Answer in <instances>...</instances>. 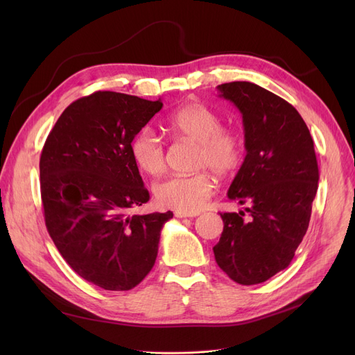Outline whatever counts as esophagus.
Instances as JSON below:
<instances>
[{
  "instance_id": "34e87169",
  "label": "esophagus",
  "mask_w": 355,
  "mask_h": 355,
  "mask_svg": "<svg viewBox=\"0 0 355 355\" xmlns=\"http://www.w3.org/2000/svg\"><path fill=\"white\" fill-rule=\"evenodd\" d=\"M196 216H198V214H189V213H181V211H175V217H180V218H182V217H196Z\"/></svg>"
}]
</instances>
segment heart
<instances>
[{
    "instance_id": "b5f03b06",
    "label": "heart",
    "mask_w": 355,
    "mask_h": 355,
    "mask_svg": "<svg viewBox=\"0 0 355 355\" xmlns=\"http://www.w3.org/2000/svg\"><path fill=\"white\" fill-rule=\"evenodd\" d=\"M171 135L197 145L196 168H209L218 177L232 175L245 157V144L233 129L223 128L221 118L193 102L174 110L162 122ZM130 154L139 170L158 175L165 170V148L151 129H142L130 142ZM214 191L210 174L202 170L190 175H173L154 189L159 206L181 213H196L206 206Z\"/></svg>"
}]
</instances>
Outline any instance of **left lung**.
<instances>
[{
    "label": "left lung",
    "instance_id": "obj_1",
    "mask_svg": "<svg viewBox=\"0 0 355 355\" xmlns=\"http://www.w3.org/2000/svg\"><path fill=\"white\" fill-rule=\"evenodd\" d=\"M217 89L243 118L248 154L227 196L248 204L249 217L241 210L220 213L225 227L213 252L232 281L256 285L288 268L301 245L318 190V162L305 121L285 99L250 82Z\"/></svg>",
    "mask_w": 355,
    "mask_h": 355
}]
</instances>
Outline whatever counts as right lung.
Returning a JSON list of instances; mask_svg holds the SVG:
<instances>
[{
	"label": "right lung",
	"mask_w": 355,
	"mask_h": 355,
	"mask_svg": "<svg viewBox=\"0 0 355 355\" xmlns=\"http://www.w3.org/2000/svg\"><path fill=\"white\" fill-rule=\"evenodd\" d=\"M162 107L116 92L70 103L46 139L40 190L46 227L67 265L106 291H129L151 272L173 213L134 214L149 200L130 142Z\"/></svg>",
	"instance_id": "add662e5"
}]
</instances>
